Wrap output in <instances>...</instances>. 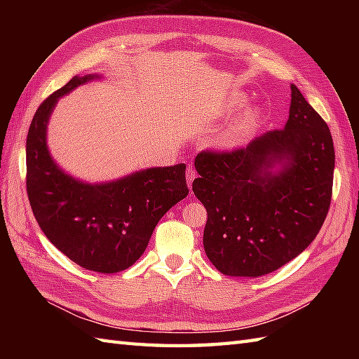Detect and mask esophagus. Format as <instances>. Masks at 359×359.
<instances>
[{
    "label": "esophagus",
    "instance_id": "34e87169",
    "mask_svg": "<svg viewBox=\"0 0 359 359\" xmlns=\"http://www.w3.org/2000/svg\"><path fill=\"white\" fill-rule=\"evenodd\" d=\"M194 177H196V172H194V170L193 168H187V180H188V187L191 188L193 187V180H194Z\"/></svg>",
    "mask_w": 359,
    "mask_h": 359
}]
</instances>
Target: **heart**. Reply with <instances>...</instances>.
<instances>
[{
    "label": "heart",
    "mask_w": 359,
    "mask_h": 359,
    "mask_svg": "<svg viewBox=\"0 0 359 359\" xmlns=\"http://www.w3.org/2000/svg\"><path fill=\"white\" fill-rule=\"evenodd\" d=\"M247 103V95L243 93H233L224 98L219 106L220 117H230L236 111H239ZM262 120V108L257 104L250 106L239 117H236L231 123H228L222 131L212 139L215 147L224 151H230L242 147L251 135L255 134L259 123Z\"/></svg>",
    "instance_id": "obj_1"
}]
</instances>
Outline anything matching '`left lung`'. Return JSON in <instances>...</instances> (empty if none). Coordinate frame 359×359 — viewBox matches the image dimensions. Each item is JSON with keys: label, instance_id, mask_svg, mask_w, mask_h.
Listing matches in <instances>:
<instances>
[{"label": "left lung", "instance_id": "obj_1", "mask_svg": "<svg viewBox=\"0 0 359 359\" xmlns=\"http://www.w3.org/2000/svg\"><path fill=\"white\" fill-rule=\"evenodd\" d=\"M285 126L231 152L202 151L193 191L207 208L203 248L226 276L257 278L306 250L330 208V129L294 85Z\"/></svg>", "mask_w": 359, "mask_h": 359}]
</instances>
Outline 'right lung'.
<instances>
[{
  "instance_id": "1",
  "label": "right lung",
  "mask_w": 359,
  "mask_h": 359,
  "mask_svg": "<svg viewBox=\"0 0 359 359\" xmlns=\"http://www.w3.org/2000/svg\"><path fill=\"white\" fill-rule=\"evenodd\" d=\"M102 79L75 75L36 109L26 140L27 196L38 225L65 256L86 270L118 273L143 251L158 220L188 196L187 166H157L111 182L80 180L52 158L48 123L60 97Z\"/></svg>"
}]
</instances>
